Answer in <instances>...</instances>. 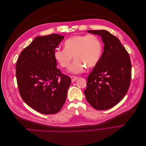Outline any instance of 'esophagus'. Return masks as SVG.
I'll return each instance as SVG.
<instances>
[{
	"instance_id": "1",
	"label": "esophagus",
	"mask_w": 146,
	"mask_h": 146,
	"mask_svg": "<svg viewBox=\"0 0 146 146\" xmlns=\"http://www.w3.org/2000/svg\"><path fill=\"white\" fill-rule=\"evenodd\" d=\"M70 78H71V81H72V82H74L75 81H76L77 79L78 78L77 77H76V76H70Z\"/></svg>"
}]
</instances>
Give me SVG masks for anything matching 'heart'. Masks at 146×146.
<instances>
[{"mask_svg": "<svg viewBox=\"0 0 146 146\" xmlns=\"http://www.w3.org/2000/svg\"><path fill=\"white\" fill-rule=\"evenodd\" d=\"M103 44L95 35H74L66 39L64 48H56L54 57L62 68H68L73 58L76 59L70 66L69 71L80 74L88 68L94 67L101 58Z\"/></svg>", "mask_w": 146, "mask_h": 146, "instance_id": "heart-1", "label": "heart"}]
</instances>
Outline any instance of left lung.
I'll return each mask as SVG.
<instances>
[{
	"label": "left lung",
	"mask_w": 146,
	"mask_h": 146,
	"mask_svg": "<svg viewBox=\"0 0 146 146\" xmlns=\"http://www.w3.org/2000/svg\"><path fill=\"white\" fill-rule=\"evenodd\" d=\"M88 32L102 37L104 50L99 62L87 78L84 93L94 108H111L129 90L131 76L130 56L119 39L108 31L88 30Z\"/></svg>",
	"instance_id": "8db88e82"
}]
</instances>
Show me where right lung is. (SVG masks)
<instances>
[{"mask_svg":"<svg viewBox=\"0 0 146 146\" xmlns=\"http://www.w3.org/2000/svg\"><path fill=\"white\" fill-rule=\"evenodd\" d=\"M64 36L51 34L35 38L21 52L16 66L22 99L30 107L45 114L62 108L71 79L56 68V47Z\"/></svg>","mask_w":146,"mask_h":146,"instance_id":"1","label":"right lung"}]
</instances>
